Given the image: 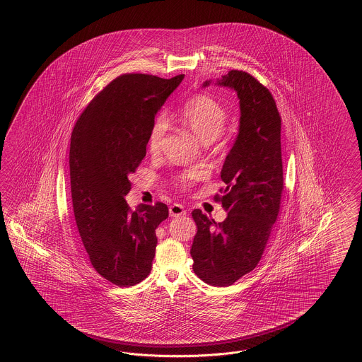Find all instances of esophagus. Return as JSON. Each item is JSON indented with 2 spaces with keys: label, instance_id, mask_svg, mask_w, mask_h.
Here are the masks:
<instances>
[{
  "label": "esophagus",
  "instance_id": "obj_1",
  "mask_svg": "<svg viewBox=\"0 0 362 362\" xmlns=\"http://www.w3.org/2000/svg\"><path fill=\"white\" fill-rule=\"evenodd\" d=\"M187 211L182 204H179V203H174L173 206H170V215L173 216V218H176V216H180V215H186Z\"/></svg>",
  "mask_w": 362,
  "mask_h": 362
}]
</instances>
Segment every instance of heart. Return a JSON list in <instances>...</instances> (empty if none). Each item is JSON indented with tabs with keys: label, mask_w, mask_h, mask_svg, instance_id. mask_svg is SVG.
<instances>
[{
	"label": "heart",
	"mask_w": 362,
	"mask_h": 362,
	"mask_svg": "<svg viewBox=\"0 0 362 362\" xmlns=\"http://www.w3.org/2000/svg\"><path fill=\"white\" fill-rule=\"evenodd\" d=\"M228 119V112L218 99L199 94L194 98L188 99L179 112V121L189 127L202 139V142H212L219 138L220 132ZM168 130V119L165 115H159L148 132L147 146L151 153H158L162 147L165 134ZM203 176V171L199 168H191L176 174V185L180 187H191Z\"/></svg>",
	"instance_id": "b5f03b06"
}]
</instances>
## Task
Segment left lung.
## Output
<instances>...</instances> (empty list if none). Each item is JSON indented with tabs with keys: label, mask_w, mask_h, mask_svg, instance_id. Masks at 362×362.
<instances>
[{
	"label": "left lung",
	"mask_w": 362,
	"mask_h": 362,
	"mask_svg": "<svg viewBox=\"0 0 362 362\" xmlns=\"http://www.w3.org/2000/svg\"><path fill=\"white\" fill-rule=\"evenodd\" d=\"M218 83L233 88L240 99L239 134L220 173L226 187L215 195L228 215L216 223L200 209L192 211L197 232L191 256L199 279L228 286L256 268L280 211L281 117L271 91L251 74L230 70Z\"/></svg>",
	"instance_id": "left-lung-1"
}]
</instances>
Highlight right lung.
Returning <instances> with one entry per match:
<instances>
[{"mask_svg": "<svg viewBox=\"0 0 362 362\" xmlns=\"http://www.w3.org/2000/svg\"><path fill=\"white\" fill-rule=\"evenodd\" d=\"M183 78L122 74L88 103L71 134L70 185L79 236L94 269L118 286L148 276L155 230L168 218L162 202L132 211L124 197L132 189L129 175L146 156L155 115Z\"/></svg>", "mask_w": 362, "mask_h": 362, "instance_id": "1", "label": "right lung"}]
</instances>
